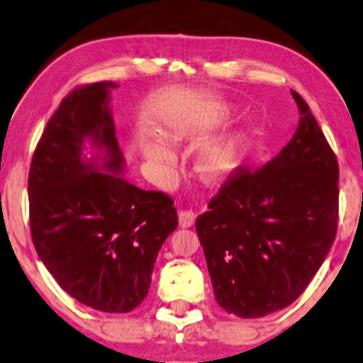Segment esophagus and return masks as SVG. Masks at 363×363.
Instances as JSON below:
<instances>
[{
	"label": "esophagus",
	"mask_w": 363,
	"mask_h": 363,
	"mask_svg": "<svg viewBox=\"0 0 363 363\" xmlns=\"http://www.w3.org/2000/svg\"><path fill=\"white\" fill-rule=\"evenodd\" d=\"M194 220H196V216H194L192 211H181L179 212V225L182 228L192 227Z\"/></svg>",
	"instance_id": "1"
}]
</instances>
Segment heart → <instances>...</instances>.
<instances>
[{
  "instance_id": "heart-1",
  "label": "heart",
  "mask_w": 363,
  "mask_h": 363,
  "mask_svg": "<svg viewBox=\"0 0 363 363\" xmlns=\"http://www.w3.org/2000/svg\"><path fill=\"white\" fill-rule=\"evenodd\" d=\"M206 123L196 115H174L166 120V135L174 143L196 141ZM248 138L237 135L220 145L208 147L197 157V172L203 181L218 184L232 177L247 156ZM143 151L147 161L160 171H169L176 166L177 156L164 140L156 135H146Z\"/></svg>"
}]
</instances>
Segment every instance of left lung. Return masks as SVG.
<instances>
[{
  "instance_id": "1",
  "label": "left lung",
  "mask_w": 363,
  "mask_h": 363,
  "mask_svg": "<svg viewBox=\"0 0 363 363\" xmlns=\"http://www.w3.org/2000/svg\"><path fill=\"white\" fill-rule=\"evenodd\" d=\"M291 141L263 167H242L197 217L213 294L243 319L277 313L299 298L333 247L339 164L301 95Z\"/></svg>"
}]
</instances>
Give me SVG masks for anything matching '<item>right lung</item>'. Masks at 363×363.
Masks as SVG:
<instances>
[{
  "label": "right lung",
  "instance_id": "obj_1",
  "mask_svg": "<svg viewBox=\"0 0 363 363\" xmlns=\"http://www.w3.org/2000/svg\"><path fill=\"white\" fill-rule=\"evenodd\" d=\"M116 86L99 82L60 101L34 151L28 194L35 252L60 288L91 309L130 313L150 291L177 212L166 194L123 177L110 106Z\"/></svg>",
  "mask_w": 363,
  "mask_h": 363
}]
</instances>
